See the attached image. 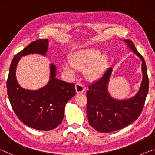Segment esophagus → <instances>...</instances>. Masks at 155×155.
<instances>
[{
  "mask_svg": "<svg viewBox=\"0 0 155 155\" xmlns=\"http://www.w3.org/2000/svg\"><path fill=\"white\" fill-rule=\"evenodd\" d=\"M75 89H76V91H77V94L83 93V91H85V87H84V85L81 83H76Z\"/></svg>",
  "mask_w": 155,
  "mask_h": 155,
  "instance_id": "34e87169",
  "label": "esophagus"
}]
</instances>
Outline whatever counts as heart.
<instances>
[{
    "label": "heart",
    "instance_id": "1",
    "mask_svg": "<svg viewBox=\"0 0 155 155\" xmlns=\"http://www.w3.org/2000/svg\"><path fill=\"white\" fill-rule=\"evenodd\" d=\"M101 54L97 49L82 50L72 56L70 64L76 69L82 71L87 70V77L94 79L102 74L105 66L106 58Z\"/></svg>",
    "mask_w": 155,
    "mask_h": 155
}]
</instances>
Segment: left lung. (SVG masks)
I'll return each mask as SVG.
<instances>
[{"mask_svg":"<svg viewBox=\"0 0 155 155\" xmlns=\"http://www.w3.org/2000/svg\"><path fill=\"white\" fill-rule=\"evenodd\" d=\"M142 60L143 79L137 94L130 99L118 101L109 95L107 85L112 71L109 68L103 76L89 85L87 91V115L91 127L101 133H111L130 124L140 116L148 94L149 79L143 57L129 40H124Z\"/></svg>","mask_w":155,"mask_h":155,"instance_id":"1","label":"left lung"}]
</instances>
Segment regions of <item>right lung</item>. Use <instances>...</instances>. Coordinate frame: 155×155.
Returning a JSON list of instances; mask_svg holds the SVG:
<instances>
[{
    "label": "right lung",
    "mask_w": 155,
    "mask_h": 155,
    "mask_svg": "<svg viewBox=\"0 0 155 155\" xmlns=\"http://www.w3.org/2000/svg\"><path fill=\"white\" fill-rule=\"evenodd\" d=\"M48 40L40 39L15 54L10 65L7 81V94L12 109L25 124L40 130H51L61 124L68 101L75 95L74 83L55 78L56 67L51 64L49 83L39 90L23 89L15 78V69L22 56L31 53L45 55Z\"/></svg>",
    "instance_id": "right-lung-1"
}]
</instances>
